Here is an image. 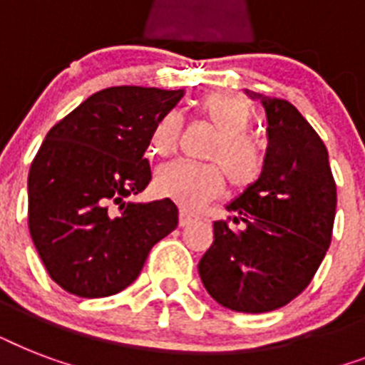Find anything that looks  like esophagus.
<instances>
[{
    "mask_svg": "<svg viewBox=\"0 0 365 365\" xmlns=\"http://www.w3.org/2000/svg\"><path fill=\"white\" fill-rule=\"evenodd\" d=\"M197 220H199V216L193 214V212L180 210V227H187V225H191V223L197 222Z\"/></svg>",
    "mask_w": 365,
    "mask_h": 365,
    "instance_id": "esophagus-1",
    "label": "esophagus"
}]
</instances>
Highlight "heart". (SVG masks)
<instances>
[{
    "mask_svg": "<svg viewBox=\"0 0 365 365\" xmlns=\"http://www.w3.org/2000/svg\"><path fill=\"white\" fill-rule=\"evenodd\" d=\"M195 111L217 132L208 151V159L216 163L174 160L155 174V191L185 208H197L222 193L225 174L235 189L252 187L267 166L265 149L248 132L255 117L250 100L235 93H212L199 100ZM178 138L180 119L176 113H165L149 134V151L157 157H168L176 151Z\"/></svg>",
    "mask_w": 365,
    "mask_h": 365,
    "instance_id": "b5f03b06",
    "label": "heart"
}]
</instances>
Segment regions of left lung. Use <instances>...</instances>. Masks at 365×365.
<instances>
[{"mask_svg":"<svg viewBox=\"0 0 365 365\" xmlns=\"http://www.w3.org/2000/svg\"><path fill=\"white\" fill-rule=\"evenodd\" d=\"M267 113L263 176L214 222L199 263L206 292L237 312L288 305L311 284L334 233L337 189L328 149L288 100L252 93Z\"/></svg>","mask_w":365,"mask_h":365,"instance_id":"1","label":"left lung"}]
</instances>
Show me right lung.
<instances>
[{
    "mask_svg": "<svg viewBox=\"0 0 365 365\" xmlns=\"http://www.w3.org/2000/svg\"><path fill=\"white\" fill-rule=\"evenodd\" d=\"M183 91L110 87L48 130L28 176V225L48 277L77 297H108L136 280L149 250L178 227L170 199L136 205L159 117Z\"/></svg>",
    "mask_w": 365,
    "mask_h": 365,
    "instance_id": "obj_1",
    "label": "right lung"
}]
</instances>
